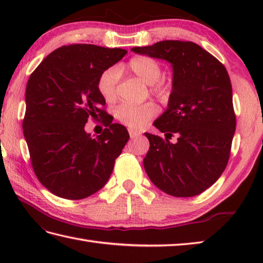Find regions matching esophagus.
Listing matches in <instances>:
<instances>
[{
	"label": "esophagus",
	"mask_w": 263,
	"mask_h": 263,
	"mask_svg": "<svg viewBox=\"0 0 263 263\" xmlns=\"http://www.w3.org/2000/svg\"><path fill=\"white\" fill-rule=\"evenodd\" d=\"M128 133H130L131 139H135L141 135L140 131H137V130H135V128H128Z\"/></svg>",
	"instance_id": "34e87169"
}]
</instances>
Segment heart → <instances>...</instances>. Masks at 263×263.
Returning <instances> with one entry per match:
<instances>
[{"label": "heart", "instance_id": "1", "mask_svg": "<svg viewBox=\"0 0 263 263\" xmlns=\"http://www.w3.org/2000/svg\"><path fill=\"white\" fill-rule=\"evenodd\" d=\"M128 72L136 76L146 85L153 86L155 92L163 95L167 91V86L163 81H159L161 76L160 64L155 59L149 57H136L128 61L125 68L119 70ZM117 81L119 73L114 69H109L103 72L98 79V91L107 103H113L117 96ZM157 113V108L153 104L132 105L123 104L116 109L117 120L131 127H142L148 121Z\"/></svg>", "mask_w": 263, "mask_h": 263}]
</instances>
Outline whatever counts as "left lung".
Segmentation results:
<instances>
[{
  "label": "left lung",
  "instance_id": "8db88e82",
  "mask_svg": "<svg viewBox=\"0 0 263 263\" xmlns=\"http://www.w3.org/2000/svg\"><path fill=\"white\" fill-rule=\"evenodd\" d=\"M132 52L165 60L173 71L167 108L154 125L165 139L150 142L143 166L156 186L173 197H194L210 187L230 158L236 119L227 70L198 44L161 41ZM178 136L175 144L169 141Z\"/></svg>",
  "mask_w": 263,
  "mask_h": 263
}]
</instances>
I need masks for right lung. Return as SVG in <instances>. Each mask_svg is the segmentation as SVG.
<instances>
[{
  "mask_svg": "<svg viewBox=\"0 0 263 263\" xmlns=\"http://www.w3.org/2000/svg\"><path fill=\"white\" fill-rule=\"evenodd\" d=\"M126 53L91 44L62 46L42 61L27 82L22 128L32 168L60 198L79 200L99 191L130 138L119 123L96 138L85 130L90 117L107 115L98 79Z\"/></svg>",
  "mask_w": 263,
  "mask_h": 263,
  "instance_id": "1",
  "label": "right lung"
}]
</instances>
